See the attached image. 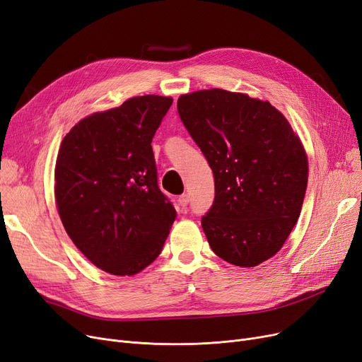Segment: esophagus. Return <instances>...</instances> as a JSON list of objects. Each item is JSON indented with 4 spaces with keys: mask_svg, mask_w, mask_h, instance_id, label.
<instances>
[{
    "mask_svg": "<svg viewBox=\"0 0 362 362\" xmlns=\"http://www.w3.org/2000/svg\"><path fill=\"white\" fill-rule=\"evenodd\" d=\"M189 204V197L186 195V194H183V195H180L179 197V206H180V210L182 211H185L186 210V206Z\"/></svg>",
    "mask_w": 362,
    "mask_h": 362,
    "instance_id": "esophagus-1",
    "label": "esophagus"
}]
</instances>
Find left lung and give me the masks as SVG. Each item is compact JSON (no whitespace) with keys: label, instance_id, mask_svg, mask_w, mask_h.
Returning <instances> with one entry per match:
<instances>
[{"label":"left lung","instance_id":"1","mask_svg":"<svg viewBox=\"0 0 362 362\" xmlns=\"http://www.w3.org/2000/svg\"><path fill=\"white\" fill-rule=\"evenodd\" d=\"M177 112L215 176L202 219L211 250L237 267L274 257L297 223L309 179L286 117L269 101L223 89L185 93Z\"/></svg>","mask_w":362,"mask_h":362}]
</instances>
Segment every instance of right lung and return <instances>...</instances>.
I'll return each instance as SVG.
<instances>
[{
	"instance_id": "obj_1",
	"label": "right lung",
	"mask_w": 362,
	"mask_h": 362,
	"mask_svg": "<svg viewBox=\"0 0 362 362\" xmlns=\"http://www.w3.org/2000/svg\"><path fill=\"white\" fill-rule=\"evenodd\" d=\"M173 98L143 95L93 113L64 137L55 199L66 234L98 269L132 276L163 250L176 219L160 192L152 139Z\"/></svg>"
}]
</instances>
